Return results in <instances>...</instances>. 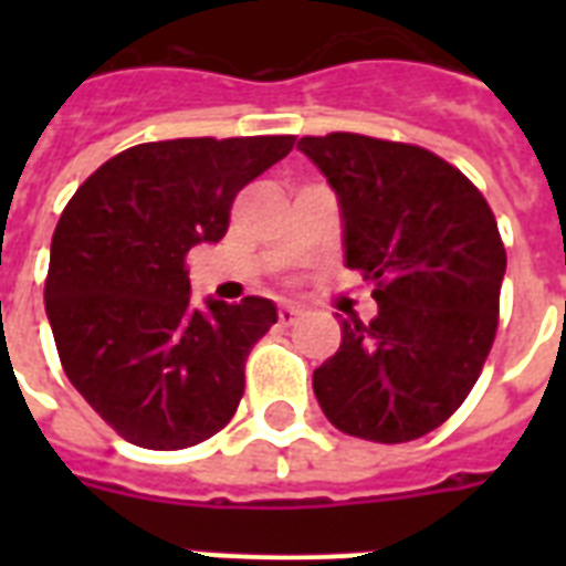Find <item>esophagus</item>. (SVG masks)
<instances>
[{
	"label": "esophagus",
	"mask_w": 566,
	"mask_h": 566,
	"mask_svg": "<svg viewBox=\"0 0 566 566\" xmlns=\"http://www.w3.org/2000/svg\"><path fill=\"white\" fill-rule=\"evenodd\" d=\"M302 314H305V311H302L300 305H293V302H282V305H279V319H282L284 326H291V323H296V319H300Z\"/></svg>",
	"instance_id": "1"
}]
</instances>
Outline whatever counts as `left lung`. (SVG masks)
I'll return each instance as SVG.
<instances>
[{
    "mask_svg": "<svg viewBox=\"0 0 566 566\" xmlns=\"http://www.w3.org/2000/svg\"><path fill=\"white\" fill-rule=\"evenodd\" d=\"M340 205L344 261L376 282L370 323L340 317L314 370L335 429L405 443L447 422L496 337L505 247L473 181L429 149L335 132L296 144Z\"/></svg>",
    "mask_w": 566,
    "mask_h": 566,
    "instance_id": "left-lung-1",
    "label": "left lung"
}]
</instances>
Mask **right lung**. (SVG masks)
I'll list each match as a JSON object with an SVG mask.
<instances>
[{
  "instance_id": "obj_1",
  "label": "right lung",
  "mask_w": 566,
  "mask_h": 566,
  "mask_svg": "<svg viewBox=\"0 0 566 566\" xmlns=\"http://www.w3.org/2000/svg\"><path fill=\"white\" fill-rule=\"evenodd\" d=\"M291 149V135L140 144L66 202L49 326L66 378L128 443L193 447L238 411L249 349L279 314L264 296L193 308L185 258L222 240L234 196Z\"/></svg>"
}]
</instances>
